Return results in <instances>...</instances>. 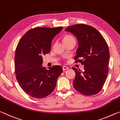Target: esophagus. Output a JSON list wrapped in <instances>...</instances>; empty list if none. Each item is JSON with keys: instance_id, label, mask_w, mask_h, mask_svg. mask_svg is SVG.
Wrapping results in <instances>:
<instances>
[{"instance_id": "esophagus-1", "label": "esophagus", "mask_w": 120, "mask_h": 120, "mask_svg": "<svg viewBox=\"0 0 120 120\" xmlns=\"http://www.w3.org/2000/svg\"><path fill=\"white\" fill-rule=\"evenodd\" d=\"M69 69V68L68 67H66V66H63L62 67V69L64 71H66V70H68Z\"/></svg>"}]
</instances>
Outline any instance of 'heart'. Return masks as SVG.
Segmentation results:
<instances>
[{
	"label": "heart",
	"mask_w": 120,
	"mask_h": 120,
	"mask_svg": "<svg viewBox=\"0 0 120 120\" xmlns=\"http://www.w3.org/2000/svg\"><path fill=\"white\" fill-rule=\"evenodd\" d=\"M73 40H75L74 38L72 36H71V35H69V34H67V35H65L64 38H63V42H64V43L65 44L66 43H68L70 41Z\"/></svg>",
	"instance_id": "1"
}]
</instances>
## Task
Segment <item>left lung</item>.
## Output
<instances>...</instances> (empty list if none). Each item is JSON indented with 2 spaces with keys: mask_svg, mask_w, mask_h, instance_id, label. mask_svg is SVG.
<instances>
[{
  "mask_svg": "<svg viewBox=\"0 0 120 120\" xmlns=\"http://www.w3.org/2000/svg\"><path fill=\"white\" fill-rule=\"evenodd\" d=\"M65 31L77 38L78 48L75 59L84 67V71L72 67L76 73L73 86L86 96L97 94L102 89L109 72V52L106 41L96 28L85 24L70 26Z\"/></svg>",
  "mask_w": 120,
  "mask_h": 120,
  "instance_id": "1",
  "label": "left lung"
}]
</instances>
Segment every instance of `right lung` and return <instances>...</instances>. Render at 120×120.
Here are the masks:
<instances>
[{"label": "right lung", "instance_id": "add662e5", "mask_svg": "<svg viewBox=\"0 0 120 120\" xmlns=\"http://www.w3.org/2000/svg\"><path fill=\"white\" fill-rule=\"evenodd\" d=\"M62 28H33L18 43L15 55L16 79L22 89L30 96L44 98L55 88L62 68L54 66L47 70L42 66V56L50 52L52 39Z\"/></svg>", "mask_w": 120, "mask_h": 120}]
</instances>
